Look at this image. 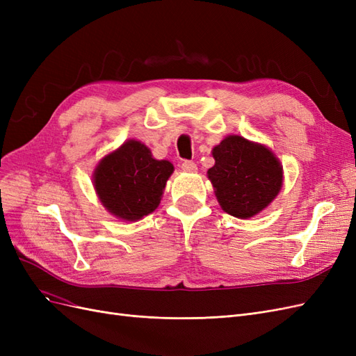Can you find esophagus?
Here are the masks:
<instances>
[{"instance_id":"obj_1","label":"esophagus","mask_w":356,"mask_h":356,"mask_svg":"<svg viewBox=\"0 0 356 356\" xmlns=\"http://www.w3.org/2000/svg\"><path fill=\"white\" fill-rule=\"evenodd\" d=\"M181 169L184 172H190V174H193V172L197 170V166H196L195 161L184 160V161H182V165H181Z\"/></svg>"}]
</instances>
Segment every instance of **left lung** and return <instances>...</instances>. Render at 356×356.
<instances>
[{"mask_svg": "<svg viewBox=\"0 0 356 356\" xmlns=\"http://www.w3.org/2000/svg\"><path fill=\"white\" fill-rule=\"evenodd\" d=\"M212 156L215 165L208 170V178L220 207L233 217H254L281 191V161L266 145L229 135L213 147Z\"/></svg>", "mask_w": 356, "mask_h": 356, "instance_id": "8db88e82", "label": "left lung"}]
</instances>
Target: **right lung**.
Returning a JSON list of instances; mask_svg holds the SVG:
<instances>
[{"label": "right lung", "mask_w": 356, "mask_h": 356, "mask_svg": "<svg viewBox=\"0 0 356 356\" xmlns=\"http://www.w3.org/2000/svg\"><path fill=\"white\" fill-rule=\"evenodd\" d=\"M172 172L170 161L156 160L147 145L129 139L99 161L93 186L114 217L138 221L159 207Z\"/></svg>", "instance_id": "right-lung-1"}]
</instances>
